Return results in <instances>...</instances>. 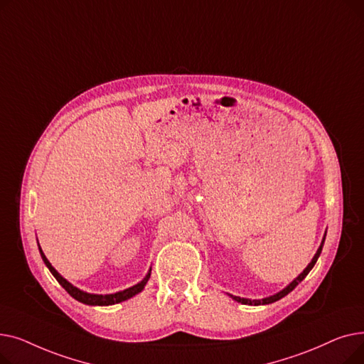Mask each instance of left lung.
<instances>
[{"mask_svg":"<svg viewBox=\"0 0 364 364\" xmlns=\"http://www.w3.org/2000/svg\"><path fill=\"white\" fill-rule=\"evenodd\" d=\"M324 239H326V233H324V236H323V239H321V243H320V246H318V250H317V252L314 254V257H313V259H311V262L305 267L304 269V272L301 273V274H298V277H295L288 286H286V288H283L280 292H277V294H274V295H270V296H265V298H261V299H250V298H240V296H236V295H232V294H227L228 296H230L232 299H235V301H237V302H240V304H245V305H267V304H272V302H276V301H279V299H282L283 296H286L288 295L289 292H292L296 286L305 279V276H307L310 272H311V269L314 267V264L317 262V259H318V257H320V254H321V250H323V245H324Z\"/></svg>","mask_w":364,"mask_h":364,"instance_id":"obj_1","label":"left lung"}]
</instances>
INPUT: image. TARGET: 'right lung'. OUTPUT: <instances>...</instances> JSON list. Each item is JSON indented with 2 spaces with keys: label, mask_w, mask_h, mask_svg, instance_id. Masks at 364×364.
<instances>
[{
  "label": "right lung",
  "mask_w": 364,
  "mask_h": 364,
  "mask_svg": "<svg viewBox=\"0 0 364 364\" xmlns=\"http://www.w3.org/2000/svg\"><path fill=\"white\" fill-rule=\"evenodd\" d=\"M38 250H40V254H41V258L44 261V264L47 265V269L50 270V273L55 277V280L59 282L62 284V288L72 296L75 298L76 301H80L82 304H87V305H100V307H105V305H113V304H119L122 301H127L132 296H136L137 294H140L144 286L147 283V280L150 279V273H151V269H149L147 274L144 276V279L141 282H139L137 284L131 286V288L128 289H124V291H119V292H114V294H106V295H102V294H90V292H85V291H81L80 288H76V286H73L70 282H68L59 272H57L54 267L51 265V262L47 259V257L44 255L43 250L40 243H38Z\"/></svg>",
  "instance_id": "right-lung-1"
}]
</instances>
